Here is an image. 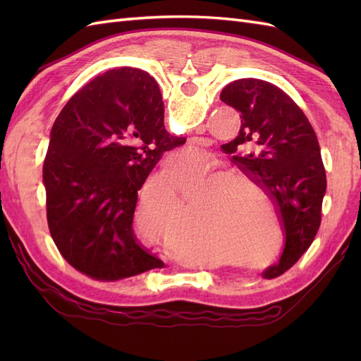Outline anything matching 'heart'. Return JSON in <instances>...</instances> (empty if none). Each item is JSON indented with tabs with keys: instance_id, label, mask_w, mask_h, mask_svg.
Returning <instances> with one entry per match:
<instances>
[{
	"instance_id": "obj_1",
	"label": "heart",
	"mask_w": 361,
	"mask_h": 361,
	"mask_svg": "<svg viewBox=\"0 0 361 361\" xmlns=\"http://www.w3.org/2000/svg\"><path fill=\"white\" fill-rule=\"evenodd\" d=\"M200 161V150L186 149L169 157L167 167L178 195L193 194L190 206L202 239L220 248L242 243L265 225V214L270 226H276L273 203L259 181L240 171H224L219 164H198ZM256 192L263 197L265 209ZM163 208L169 212L173 206L167 203ZM155 214L161 217L166 212L157 209Z\"/></svg>"
}]
</instances>
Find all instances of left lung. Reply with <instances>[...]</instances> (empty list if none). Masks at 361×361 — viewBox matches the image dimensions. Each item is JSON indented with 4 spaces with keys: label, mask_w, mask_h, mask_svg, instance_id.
Returning <instances> with one entry per match:
<instances>
[{
    "label": "left lung",
    "mask_w": 361,
    "mask_h": 361,
    "mask_svg": "<svg viewBox=\"0 0 361 361\" xmlns=\"http://www.w3.org/2000/svg\"><path fill=\"white\" fill-rule=\"evenodd\" d=\"M221 102L240 113L233 161L265 188L286 233L279 265L286 271L309 250L321 225L327 180L321 149L309 119L288 94L270 82L240 79L229 83ZM250 148V151L241 149Z\"/></svg>",
    "instance_id": "8db88e82"
}]
</instances>
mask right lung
I'll return each mask as SVG.
<instances>
[{
	"label": "right lung",
	"mask_w": 361,
	"mask_h": 361,
	"mask_svg": "<svg viewBox=\"0 0 361 361\" xmlns=\"http://www.w3.org/2000/svg\"><path fill=\"white\" fill-rule=\"evenodd\" d=\"M186 142L164 128L157 82L136 68L110 70L82 87L54 122L43 164L54 243L75 270L114 282L163 267L136 243L137 190Z\"/></svg>",
	"instance_id": "right-lung-1"
}]
</instances>
